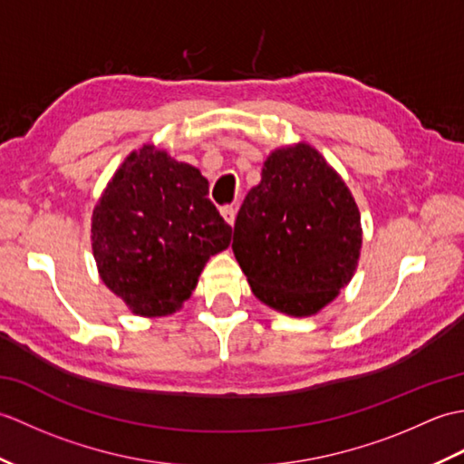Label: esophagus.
Listing matches in <instances>:
<instances>
[{
    "mask_svg": "<svg viewBox=\"0 0 464 464\" xmlns=\"http://www.w3.org/2000/svg\"><path fill=\"white\" fill-rule=\"evenodd\" d=\"M219 211H221L223 219H225L227 223H229V225L235 223V207H233V205H223Z\"/></svg>",
    "mask_w": 464,
    "mask_h": 464,
    "instance_id": "obj_1",
    "label": "esophagus"
}]
</instances>
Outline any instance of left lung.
Instances as JSON below:
<instances>
[{
  "label": "left lung",
  "instance_id": "obj_1",
  "mask_svg": "<svg viewBox=\"0 0 464 464\" xmlns=\"http://www.w3.org/2000/svg\"><path fill=\"white\" fill-rule=\"evenodd\" d=\"M361 243L349 187L307 143L267 157L233 227L235 259L255 297L293 317L319 313L347 287Z\"/></svg>",
  "mask_w": 464,
  "mask_h": 464
}]
</instances>
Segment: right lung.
Wrapping results in <instances>:
<instances>
[{"mask_svg": "<svg viewBox=\"0 0 464 464\" xmlns=\"http://www.w3.org/2000/svg\"><path fill=\"white\" fill-rule=\"evenodd\" d=\"M199 169L143 145L107 183L92 217L102 281L135 314L165 317L191 297L231 227L209 201Z\"/></svg>", "mask_w": 464, "mask_h": 464, "instance_id": "right-lung-1", "label": "right lung"}]
</instances>
